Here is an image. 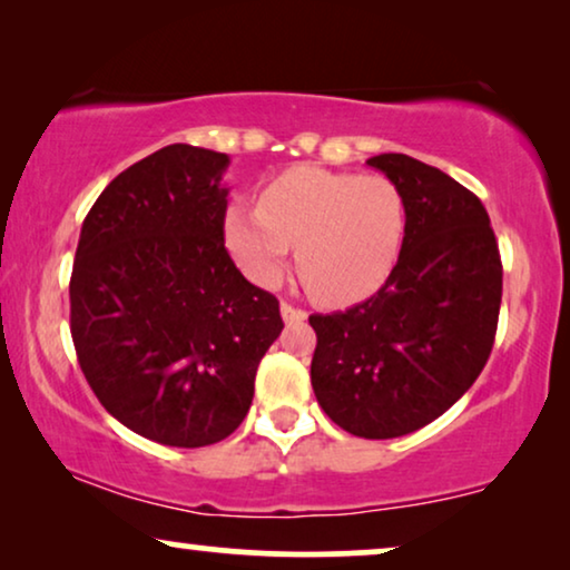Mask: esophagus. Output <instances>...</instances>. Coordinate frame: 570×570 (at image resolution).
Masks as SVG:
<instances>
[{"label": "esophagus", "mask_w": 570, "mask_h": 570, "mask_svg": "<svg viewBox=\"0 0 570 570\" xmlns=\"http://www.w3.org/2000/svg\"><path fill=\"white\" fill-rule=\"evenodd\" d=\"M279 314H283L285 324H301V322H306V316H308L306 311L293 306V303H283V306H279Z\"/></svg>", "instance_id": "34e87169"}]
</instances>
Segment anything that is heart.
<instances>
[{
	"label": "heart",
	"mask_w": 570,
	"mask_h": 570,
	"mask_svg": "<svg viewBox=\"0 0 570 570\" xmlns=\"http://www.w3.org/2000/svg\"><path fill=\"white\" fill-rule=\"evenodd\" d=\"M407 209L384 176L295 168L262 191L259 207L233 205L225 244L254 283L275 285L291 259L316 301L345 306L373 295L402 256Z\"/></svg>",
	"instance_id": "obj_1"
}]
</instances>
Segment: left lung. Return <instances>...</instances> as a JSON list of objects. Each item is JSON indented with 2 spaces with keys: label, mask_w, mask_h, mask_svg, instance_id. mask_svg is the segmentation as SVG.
Returning a JSON list of instances; mask_svg holds the SVG:
<instances>
[{
  "label": "left lung",
  "mask_w": 570,
  "mask_h": 570,
  "mask_svg": "<svg viewBox=\"0 0 570 570\" xmlns=\"http://www.w3.org/2000/svg\"><path fill=\"white\" fill-rule=\"evenodd\" d=\"M407 209L402 256L368 301L308 316L311 386L342 431L396 439L441 417L485 368L503 267L482 202L410 155L365 160Z\"/></svg>",
  "instance_id": "left-lung-1"
}]
</instances>
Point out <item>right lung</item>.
Segmentation results:
<instances>
[{
    "label": "right lung",
    "instance_id": "add662e5",
    "mask_svg": "<svg viewBox=\"0 0 570 570\" xmlns=\"http://www.w3.org/2000/svg\"><path fill=\"white\" fill-rule=\"evenodd\" d=\"M225 153L168 145L90 207L69 279L77 361L100 404L145 439L217 443L244 423L279 303L225 248Z\"/></svg>",
    "mask_w": 570,
    "mask_h": 570
}]
</instances>
